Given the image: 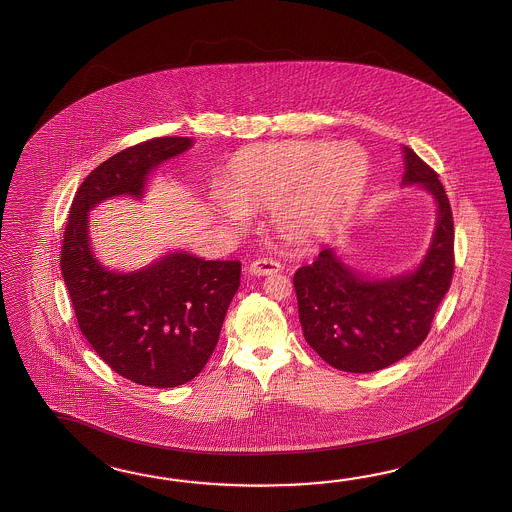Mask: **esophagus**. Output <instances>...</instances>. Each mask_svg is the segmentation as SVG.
<instances>
[{
  "mask_svg": "<svg viewBox=\"0 0 512 512\" xmlns=\"http://www.w3.org/2000/svg\"><path fill=\"white\" fill-rule=\"evenodd\" d=\"M278 271H282V263L272 260V258H260L251 263L252 274H258V276H267V274H274Z\"/></svg>",
  "mask_w": 512,
  "mask_h": 512,
  "instance_id": "1",
  "label": "esophagus"
}]
</instances>
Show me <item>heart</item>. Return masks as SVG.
<instances>
[{"label": "heart", "mask_w": 512, "mask_h": 512, "mask_svg": "<svg viewBox=\"0 0 512 512\" xmlns=\"http://www.w3.org/2000/svg\"><path fill=\"white\" fill-rule=\"evenodd\" d=\"M370 163L357 144L322 141L265 142L232 157L221 192V216L236 225L245 210L274 208L285 240L309 243L337 229L359 203Z\"/></svg>", "instance_id": "obj_1"}]
</instances>
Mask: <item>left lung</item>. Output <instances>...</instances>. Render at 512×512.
<instances>
[{
    "instance_id": "left-lung-1",
    "label": "left lung",
    "mask_w": 512,
    "mask_h": 512,
    "mask_svg": "<svg viewBox=\"0 0 512 512\" xmlns=\"http://www.w3.org/2000/svg\"><path fill=\"white\" fill-rule=\"evenodd\" d=\"M404 161L403 185L419 183L437 201L434 240L417 271L390 280H364L326 249L294 272L305 340L337 370H382L419 348L452 283L454 218L445 188L414 150L404 148Z\"/></svg>"
}]
</instances>
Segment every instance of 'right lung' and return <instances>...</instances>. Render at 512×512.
<instances>
[{
	"mask_svg": "<svg viewBox=\"0 0 512 512\" xmlns=\"http://www.w3.org/2000/svg\"><path fill=\"white\" fill-rule=\"evenodd\" d=\"M190 146L188 137H153L109 157L78 188L62 241L60 269L82 335L111 370L148 388L181 386L205 368L241 263L175 252L142 271H108L89 249L87 212L108 197H141L153 168Z\"/></svg>",
	"mask_w": 512,
	"mask_h": 512,
	"instance_id": "add662e5",
	"label": "right lung"
}]
</instances>
